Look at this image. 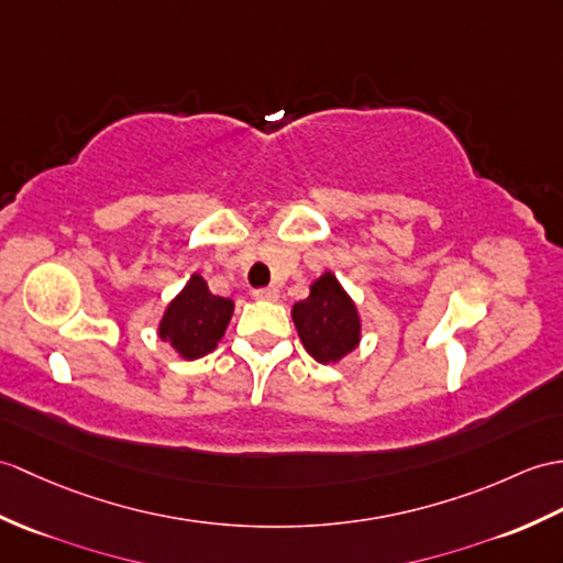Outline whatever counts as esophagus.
<instances>
[{"instance_id": "obj_1", "label": "esophagus", "mask_w": 563, "mask_h": 563, "mask_svg": "<svg viewBox=\"0 0 563 563\" xmlns=\"http://www.w3.org/2000/svg\"><path fill=\"white\" fill-rule=\"evenodd\" d=\"M254 297L264 299V302H276V299L280 297V290H278V287H273V285L258 287V290H254Z\"/></svg>"}]
</instances>
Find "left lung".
Instances as JSON below:
<instances>
[{"mask_svg": "<svg viewBox=\"0 0 563 563\" xmlns=\"http://www.w3.org/2000/svg\"><path fill=\"white\" fill-rule=\"evenodd\" d=\"M292 321L299 341L321 364H338L362 341V317L331 271L309 285V297L292 305Z\"/></svg>", "mask_w": 563, "mask_h": 563, "instance_id": "left-lung-1", "label": "left lung"}]
</instances>
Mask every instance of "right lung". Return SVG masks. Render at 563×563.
I'll use <instances>...</instances> for the list:
<instances>
[{
    "label": "right lung",
    "instance_id": "obj_1",
    "mask_svg": "<svg viewBox=\"0 0 563 563\" xmlns=\"http://www.w3.org/2000/svg\"><path fill=\"white\" fill-rule=\"evenodd\" d=\"M232 311L234 299L213 295L201 273H191L187 285L165 307L158 338L181 360H199L218 347Z\"/></svg>",
    "mask_w": 563,
    "mask_h": 563
}]
</instances>
